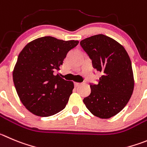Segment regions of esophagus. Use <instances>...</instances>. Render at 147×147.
Instances as JSON below:
<instances>
[{"mask_svg": "<svg viewBox=\"0 0 147 147\" xmlns=\"http://www.w3.org/2000/svg\"><path fill=\"white\" fill-rule=\"evenodd\" d=\"M80 84H81V83H75V87H78V86H80Z\"/></svg>", "mask_w": 147, "mask_h": 147, "instance_id": "obj_1", "label": "esophagus"}]
</instances>
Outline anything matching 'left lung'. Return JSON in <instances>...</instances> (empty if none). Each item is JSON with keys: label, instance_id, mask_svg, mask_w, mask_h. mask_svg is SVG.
<instances>
[{"label": "left lung", "instance_id": "1", "mask_svg": "<svg viewBox=\"0 0 147 147\" xmlns=\"http://www.w3.org/2000/svg\"><path fill=\"white\" fill-rule=\"evenodd\" d=\"M80 45L92 59L94 68L101 74L98 84L90 85L91 92L83 102L96 117L110 118L126 106L134 91L129 56L120 43L102 34L86 38Z\"/></svg>", "mask_w": 147, "mask_h": 147}]
</instances>
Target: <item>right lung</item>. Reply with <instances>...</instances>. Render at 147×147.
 Instances as JSON below:
<instances>
[{"label":"right lung","instance_id":"right-lung-1","mask_svg":"<svg viewBox=\"0 0 147 147\" xmlns=\"http://www.w3.org/2000/svg\"><path fill=\"white\" fill-rule=\"evenodd\" d=\"M78 40L37 38L22 50L13 70L16 92L26 109L40 117H49L64 109L74 88L54 70H59L69 50Z\"/></svg>","mask_w":147,"mask_h":147}]
</instances>
